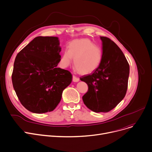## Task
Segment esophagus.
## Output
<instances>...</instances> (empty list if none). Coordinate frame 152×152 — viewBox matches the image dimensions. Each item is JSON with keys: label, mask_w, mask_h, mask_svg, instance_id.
<instances>
[{"label": "esophagus", "mask_w": 152, "mask_h": 152, "mask_svg": "<svg viewBox=\"0 0 152 152\" xmlns=\"http://www.w3.org/2000/svg\"><path fill=\"white\" fill-rule=\"evenodd\" d=\"M72 80H73L74 82H79L80 79H79V78L77 77L76 76L73 75V77H72Z\"/></svg>", "instance_id": "esophagus-1"}]
</instances>
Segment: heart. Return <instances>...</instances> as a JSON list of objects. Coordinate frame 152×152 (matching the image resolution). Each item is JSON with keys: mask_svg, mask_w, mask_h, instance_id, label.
Masks as SVG:
<instances>
[{"mask_svg": "<svg viewBox=\"0 0 152 152\" xmlns=\"http://www.w3.org/2000/svg\"><path fill=\"white\" fill-rule=\"evenodd\" d=\"M102 58V50L90 39L74 40L69 45L61 58V64L67 67L74 58V66L82 74H90L99 67Z\"/></svg>", "mask_w": 152, "mask_h": 152, "instance_id": "1", "label": "heart"}]
</instances>
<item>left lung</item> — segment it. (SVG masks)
<instances>
[{
	"label": "left lung",
	"instance_id": "obj_1",
	"mask_svg": "<svg viewBox=\"0 0 152 152\" xmlns=\"http://www.w3.org/2000/svg\"><path fill=\"white\" fill-rule=\"evenodd\" d=\"M100 39L102 45L101 64L91 74L80 78L88 86L82 97L83 102L96 113L109 112L123 100L129 74V65L117 45L106 37Z\"/></svg>",
	"mask_w": 152,
	"mask_h": 152
}]
</instances>
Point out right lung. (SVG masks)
Here are the masks:
<instances>
[{
  "label": "right lung",
  "mask_w": 152,
  "mask_h": 152,
  "mask_svg": "<svg viewBox=\"0 0 152 152\" xmlns=\"http://www.w3.org/2000/svg\"><path fill=\"white\" fill-rule=\"evenodd\" d=\"M61 48L56 37H37L17 55L12 79L21 104L35 113L51 112L72 82L69 70L58 67Z\"/></svg>",
  "instance_id": "add662e5"
}]
</instances>
